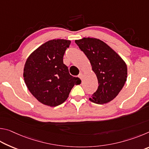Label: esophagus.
Segmentation results:
<instances>
[{"label":"esophagus","mask_w":149,"mask_h":149,"mask_svg":"<svg viewBox=\"0 0 149 149\" xmlns=\"http://www.w3.org/2000/svg\"><path fill=\"white\" fill-rule=\"evenodd\" d=\"M83 76H84V75H83V74H82V73H80V74H79V75H78V77H79L81 79H82Z\"/></svg>","instance_id":"esophagus-1"}]
</instances>
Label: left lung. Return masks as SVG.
<instances>
[{
  "label": "left lung",
  "mask_w": 149,
  "mask_h": 149,
  "mask_svg": "<svg viewBox=\"0 0 149 149\" xmlns=\"http://www.w3.org/2000/svg\"><path fill=\"white\" fill-rule=\"evenodd\" d=\"M75 42L88 58L97 77L99 87L89 100L100 104L110 102L119 94L127 80L125 62L101 40L84 37Z\"/></svg>",
  "instance_id": "obj_1"
}]
</instances>
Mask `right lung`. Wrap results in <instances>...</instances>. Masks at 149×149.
Listing matches in <instances>:
<instances>
[{"instance_id":"1","label":"right lung","mask_w":149,"mask_h":149,"mask_svg":"<svg viewBox=\"0 0 149 149\" xmlns=\"http://www.w3.org/2000/svg\"><path fill=\"white\" fill-rule=\"evenodd\" d=\"M70 43L69 40H50L27 58L24 69L25 83L30 93L42 104L50 107L62 104L73 87L81 84V81L72 76L63 62Z\"/></svg>"}]
</instances>
